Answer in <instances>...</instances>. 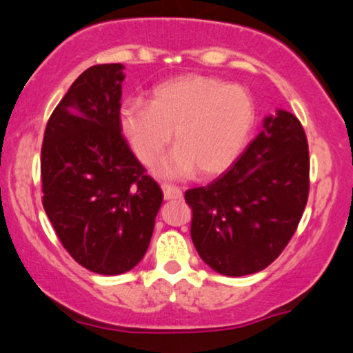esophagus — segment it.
<instances>
[{
    "instance_id": "1",
    "label": "esophagus",
    "mask_w": 353,
    "mask_h": 353,
    "mask_svg": "<svg viewBox=\"0 0 353 353\" xmlns=\"http://www.w3.org/2000/svg\"><path fill=\"white\" fill-rule=\"evenodd\" d=\"M161 189H163L164 199H166V200H179V199H182V190L177 189V187L163 184Z\"/></svg>"
}]
</instances>
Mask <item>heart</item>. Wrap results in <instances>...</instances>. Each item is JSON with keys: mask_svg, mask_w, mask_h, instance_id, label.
<instances>
[{"mask_svg": "<svg viewBox=\"0 0 353 353\" xmlns=\"http://www.w3.org/2000/svg\"><path fill=\"white\" fill-rule=\"evenodd\" d=\"M253 124L255 106L247 90L201 74L159 83L150 103L129 101L119 110L122 134L145 164L163 153L172 134L176 148L154 169L166 179L219 176L245 148Z\"/></svg>", "mask_w": 353, "mask_h": 353, "instance_id": "b5f03b06", "label": "heart"}]
</instances>
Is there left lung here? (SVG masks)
Masks as SVG:
<instances>
[{
	"label": "left lung",
	"instance_id": "obj_1",
	"mask_svg": "<svg viewBox=\"0 0 353 353\" xmlns=\"http://www.w3.org/2000/svg\"><path fill=\"white\" fill-rule=\"evenodd\" d=\"M308 143L300 121L278 110L223 176L185 192L201 260L224 276L253 274L281 255L308 200Z\"/></svg>",
	"mask_w": 353,
	"mask_h": 353
}]
</instances>
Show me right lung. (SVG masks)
<instances>
[{
    "instance_id": "obj_1",
    "label": "right lung",
    "mask_w": 353,
    "mask_h": 353,
    "mask_svg": "<svg viewBox=\"0 0 353 353\" xmlns=\"http://www.w3.org/2000/svg\"><path fill=\"white\" fill-rule=\"evenodd\" d=\"M124 65L97 64L75 79L45 129L43 208L79 265L116 276L148 250L163 192L121 134Z\"/></svg>"
}]
</instances>
